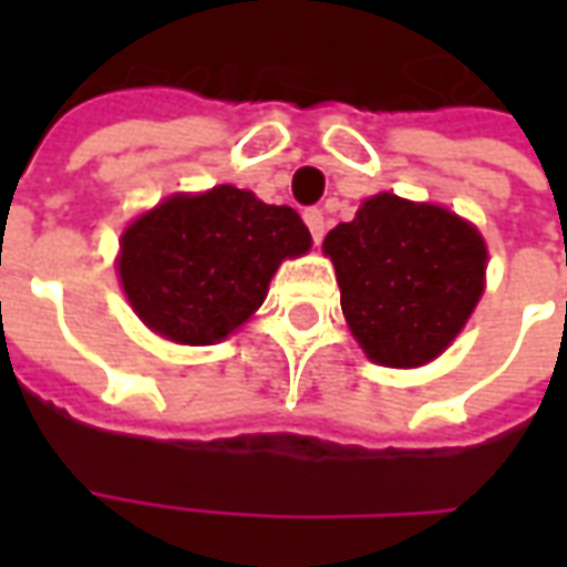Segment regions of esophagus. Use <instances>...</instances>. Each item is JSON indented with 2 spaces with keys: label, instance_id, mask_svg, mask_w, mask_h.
I'll return each instance as SVG.
<instances>
[{
  "label": "esophagus",
  "instance_id": "34e87169",
  "mask_svg": "<svg viewBox=\"0 0 567 567\" xmlns=\"http://www.w3.org/2000/svg\"><path fill=\"white\" fill-rule=\"evenodd\" d=\"M303 221H307L312 239H316V243H321V236H324V224H328V221H324V212L307 209V212H303Z\"/></svg>",
  "mask_w": 567,
  "mask_h": 567
}]
</instances>
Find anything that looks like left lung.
Returning <instances> with one entry per match:
<instances>
[{
	"instance_id": "8db88e82",
	"label": "left lung",
	"mask_w": 567,
	"mask_h": 567,
	"mask_svg": "<svg viewBox=\"0 0 567 567\" xmlns=\"http://www.w3.org/2000/svg\"><path fill=\"white\" fill-rule=\"evenodd\" d=\"M324 255L333 260L349 328L385 368L437 358L483 295V236L431 203L377 194L324 236Z\"/></svg>"
}]
</instances>
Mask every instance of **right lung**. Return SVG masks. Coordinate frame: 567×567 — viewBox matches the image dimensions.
<instances>
[{
	"instance_id": "obj_1",
	"label": "right lung",
	"mask_w": 567,
	"mask_h": 567,
	"mask_svg": "<svg viewBox=\"0 0 567 567\" xmlns=\"http://www.w3.org/2000/svg\"><path fill=\"white\" fill-rule=\"evenodd\" d=\"M309 243L291 206L218 185L197 197L163 199L130 224L117 272L151 331L209 346L264 303L276 267L309 251Z\"/></svg>"
}]
</instances>
